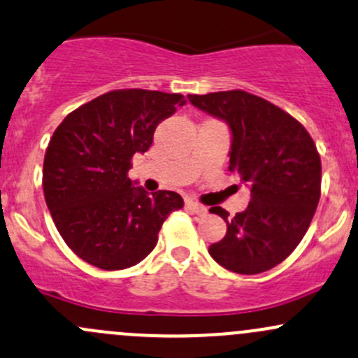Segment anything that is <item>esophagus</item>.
I'll return each mask as SVG.
<instances>
[{"mask_svg": "<svg viewBox=\"0 0 358 358\" xmlns=\"http://www.w3.org/2000/svg\"><path fill=\"white\" fill-rule=\"evenodd\" d=\"M185 206H187V209H190L192 213L199 214V216H204V214L208 213V209H206L204 206H201V204H199V202H194V201H187V202H185Z\"/></svg>", "mask_w": 358, "mask_h": 358, "instance_id": "1", "label": "esophagus"}]
</instances>
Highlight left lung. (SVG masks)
Wrapping results in <instances>:
<instances>
[{
  "mask_svg": "<svg viewBox=\"0 0 358 358\" xmlns=\"http://www.w3.org/2000/svg\"><path fill=\"white\" fill-rule=\"evenodd\" d=\"M201 111L223 120L231 130L229 171L250 189V202L227 221V235L209 247L224 269L264 273L295 250L308 229L321 197V157L314 141L292 115L245 90L204 96L189 94Z\"/></svg>",
  "mask_w": 358,
  "mask_h": 358,
  "instance_id": "obj_1",
  "label": "left lung"
}]
</instances>
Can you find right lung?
I'll return each instance as SVG.
<instances>
[{
	"label": "right lung",
	"mask_w": 358,
	"mask_h": 358,
	"mask_svg": "<svg viewBox=\"0 0 358 358\" xmlns=\"http://www.w3.org/2000/svg\"><path fill=\"white\" fill-rule=\"evenodd\" d=\"M187 101L182 94L120 89L71 111L44 156L43 189L65 243L99 269L138 264L152 252L176 192L149 195L129 178L134 154L150 148L154 130Z\"/></svg>",
	"instance_id": "obj_1"
}]
</instances>
